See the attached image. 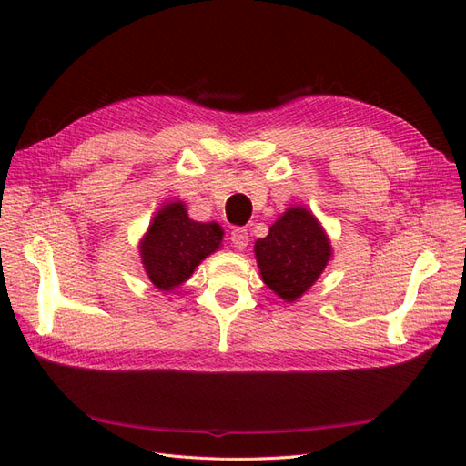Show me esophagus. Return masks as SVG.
<instances>
[{"label":"esophagus","mask_w":466,"mask_h":466,"mask_svg":"<svg viewBox=\"0 0 466 466\" xmlns=\"http://www.w3.org/2000/svg\"><path fill=\"white\" fill-rule=\"evenodd\" d=\"M231 245L235 248H238V250L247 248V245H248V233H247L245 228H233V231H231Z\"/></svg>","instance_id":"1"}]
</instances>
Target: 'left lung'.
<instances>
[{
    "label": "left lung",
    "mask_w": 466,
    "mask_h": 466,
    "mask_svg": "<svg viewBox=\"0 0 466 466\" xmlns=\"http://www.w3.org/2000/svg\"><path fill=\"white\" fill-rule=\"evenodd\" d=\"M255 255L264 284L291 303L315 284L332 248L311 211L293 206L255 243Z\"/></svg>",
    "instance_id": "obj_1"
}]
</instances>
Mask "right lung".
Returning <instances> with one entry per match:
<instances>
[{
  "mask_svg": "<svg viewBox=\"0 0 466 466\" xmlns=\"http://www.w3.org/2000/svg\"><path fill=\"white\" fill-rule=\"evenodd\" d=\"M223 229L214 223L188 218L180 200L165 204L155 214L139 255L151 284L161 291H173L192 276L206 257L221 245Z\"/></svg>",
  "mask_w": 466,
  "mask_h": 466,
  "instance_id": "right-lung-1",
  "label": "right lung"
}]
</instances>
